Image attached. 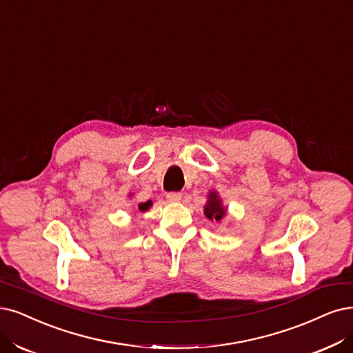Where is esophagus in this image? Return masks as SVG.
I'll list each match as a JSON object with an SVG mask.
<instances>
[{
	"instance_id": "obj_1",
	"label": "esophagus",
	"mask_w": 353,
	"mask_h": 353,
	"mask_svg": "<svg viewBox=\"0 0 353 353\" xmlns=\"http://www.w3.org/2000/svg\"><path fill=\"white\" fill-rule=\"evenodd\" d=\"M165 198L168 202H179L181 199V193L180 192H168L165 194Z\"/></svg>"
}]
</instances>
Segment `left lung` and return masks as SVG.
Returning a JSON list of instances; mask_svg holds the SVG:
<instances>
[{"mask_svg":"<svg viewBox=\"0 0 353 353\" xmlns=\"http://www.w3.org/2000/svg\"><path fill=\"white\" fill-rule=\"evenodd\" d=\"M203 212L208 219L216 221V223H219V221L227 215V210L223 205V201H221V198L218 196V193L215 190L210 192V194H208V202L205 205Z\"/></svg>","mask_w":353,"mask_h":353,"instance_id":"8db88e82","label":"left lung"}]
</instances>
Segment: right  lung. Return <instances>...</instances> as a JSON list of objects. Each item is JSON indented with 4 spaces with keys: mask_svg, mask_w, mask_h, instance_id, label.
<instances>
[{
    "mask_svg": "<svg viewBox=\"0 0 353 353\" xmlns=\"http://www.w3.org/2000/svg\"><path fill=\"white\" fill-rule=\"evenodd\" d=\"M152 205V202L151 201H147V202H143V203H139L138 205V210L141 211V212H145V211H148L150 210V206Z\"/></svg>",
    "mask_w": 353,
    "mask_h": 353,
    "instance_id": "obj_1",
    "label": "right lung"
}]
</instances>
